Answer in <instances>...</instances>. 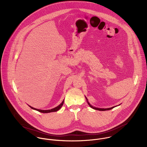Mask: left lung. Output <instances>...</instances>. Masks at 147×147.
<instances>
[{
	"instance_id": "8db88e82",
	"label": "left lung",
	"mask_w": 147,
	"mask_h": 147,
	"mask_svg": "<svg viewBox=\"0 0 147 147\" xmlns=\"http://www.w3.org/2000/svg\"><path fill=\"white\" fill-rule=\"evenodd\" d=\"M88 105H90V107H92V109H94V110H99V111H106V110H111V109H113V108L115 107H111V108H108V109H100V108H96V107H93L92 105H90L89 102H88Z\"/></svg>"
}]
</instances>
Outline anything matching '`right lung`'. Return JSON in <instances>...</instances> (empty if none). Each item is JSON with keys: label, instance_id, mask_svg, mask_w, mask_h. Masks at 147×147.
Returning a JSON list of instances; mask_svg holds the SVG:
<instances>
[{"label": "right lung", "instance_id": "add662e5", "mask_svg": "<svg viewBox=\"0 0 147 147\" xmlns=\"http://www.w3.org/2000/svg\"><path fill=\"white\" fill-rule=\"evenodd\" d=\"M64 101H63L62 102L60 105H59L58 106H57L56 107H55V108H54V109H51V110H39V109H37L34 108V107H31V106H30L31 109H34V110H37V111H39V112H40V113H48L55 112V111H58L59 109H60V108H61V106H63V103H64Z\"/></svg>", "mask_w": 147, "mask_h": 147}]
</instances>
